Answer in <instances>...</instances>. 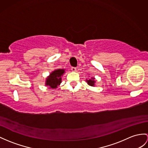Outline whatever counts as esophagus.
I'll use <instances>...</instances> for the list:
<instances>
[{
  "instance_id": "obj_1",
  "label": "esophagus",
  "mask_w": 148,
  "mask_h": 148,
  "mask_svg": "<svg viewBox=\"0 0 148 148\" xmlns=\"http://www.w3.org/2000/svg\"><path fill=\"white\" fill-rule=\"evenodd\" d=\"M71 70L72 71H77V68L76 67H71Z\"/></svg>"
}]
</instances>
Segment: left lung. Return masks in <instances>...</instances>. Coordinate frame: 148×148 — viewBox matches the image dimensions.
Here are the masks:
<instances>
[{
  "label": "left lung",
  "instance_id": "obj_1",
  "mask_svg": "<svg viewBox=\"0 0 148 148\" xmlns=\"http://www.w3.org/2000/svg\"><path fill=\"white\" fill-rule=\"evenodd\" d=\"M93 79L94 78H92V79H90V80H86V82H87V84L89 85H90V86H93L95 84V81L93 80Z\"/></svg>",
  "mask_w": 148,
  "mask_h": 148
}]
</instances>
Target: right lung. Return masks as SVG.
<instances>
[{
  "instance_id": "right-lung-1",
  "label": "right lung",
  "mask_w": 148,
  "mask_h": 148,
  "mask_svg": "<svg viewBox=\"0 0 148 148\" xmlns=\"http://www.w3.org/2000/svg\"><path fill=\"white\" fill-rule=\"evenodd\" d=\"M64 70H56L50 74V76L46 79V85L50 86V88H55L62 82V75L64 73Z\"/></svg>"
}]
</instances>
